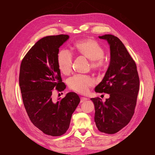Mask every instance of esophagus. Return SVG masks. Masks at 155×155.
<instances>
[{"label": "esophagus", "mask_w": 155, "mask_h": 155, "mask_svg": "<svg viewBox=\"0 0 155 155\" xmlns=\"http://www.w3.org/2000/svg\"><path fill=\"white\" fill-rule=\"evenodd\" d=\"M88 99L87 97H81V100H80V102L81 103H84V102H85Z\"/></svg>", "instance_id": "34e87169"}]
</instances>
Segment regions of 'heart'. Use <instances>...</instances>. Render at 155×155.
<instances>
[{
  "mask_svg": "<svg viewBox=\"0 0 155 155\" xmlns=\"http://www.w3.org/2000/svg\"><path fill=\"white\" fill-rule=\"evenodd\" d=\"M77 52L91 61V67L95 71L101 70L104 67L103 57L104 48L95 40L91 38L77 41L74 45ZM58 65L61 72L68 75L72 71L73 55L67 49L61 50L58 54ZM68 85L71 90L79 94H86L94 85V81L88 76L75 75L68 79Z\"/></svg>",
  "mask_w": 155,
  "mask_h": 155,
  "instance_id": "obj_1",
  "label": "heart"
}]
</instances>
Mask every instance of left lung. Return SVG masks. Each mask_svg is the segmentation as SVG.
Instances as JSON below:
<instances>
[{
	"instance_id": "8db88e82",
	"label": "left lung",
	"mask_w": 155,
	"mask_h": 155,
	"mask_svg": "<svg viewBox=\"0 0 155 155\" xmlns=\"http://www.w3.org/2000/svg\"><path fill=\"white\" fill-rule=\"evenodd\" d=\"M110 46L109 66L95 92L109 94L103 103L91 98L95 107L94 121L101 133L114 134L127 125L134 113L140 87L137 64L118 37L110 34L99 36Z\"/></svg>"
}]
</instances>
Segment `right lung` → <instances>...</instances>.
<instances>
[{"mask_svg":"<svg viewBox=\"0 0 155 155\" xmlns=\"http://www.w3.org/2000/svg\"><path fill=\"white\" fill-rule=\"evenodd\" d=\"M68 38L61 34L41 39L28 51L20 67L19 86L28 116L37 128L52 137L67 132L80 102L79 96L72 92L57 102L51 97L54 88L61 92L66 88L57 58L59 47Z\"/></svg>","mask_w":155,"mask_h":155,"instance_id":"add662e5","label":"right lung"}]
</instances>
